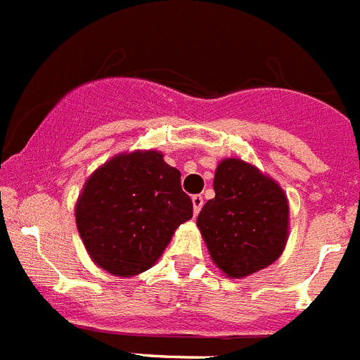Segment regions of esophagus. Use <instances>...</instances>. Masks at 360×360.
<instances>
[{
	"label": "esophagus",
	"instance_id": "1",
	"mask_svg": "<svg viewBox=\"0 0 360 360\" xmlns=\"http://www.w3.org/2000/svg\"><path fill=\"white\" fill-rule=\"evenodd\" d=\"M193 207H194V214H198L202 210L203 207V196L202 194H194L193 196Z\"/></svg>",
	"mask_w": 360,
	"mask_h": 360
}]
</instances>
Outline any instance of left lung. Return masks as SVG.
Masks as SVG:
<instances>
[{"label": "left lung", "instance_id": "1", "mask_svg": "<svg viewBox=\"0 0 360 360\" xmlns=\"http://www.w3.org/2000/svg\"><path fill=\"white\" fill-rule=\"evenodd\" d=\"M216 196L198 229L217 268L230 278L268 268L288 240L289 205L278 184L239 158H225L214 176Z\"/></svg>", "mask_w": 360, "mask_h": 360}]
</instances>
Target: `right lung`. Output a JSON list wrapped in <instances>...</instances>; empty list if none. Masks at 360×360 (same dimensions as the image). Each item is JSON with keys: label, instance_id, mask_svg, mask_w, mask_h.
Returning <instances> with one entry per match:
<instances>
[{"label": "right lung", "instance_id": "1", "mask_svg": "<svg viewBox=\"0 0 360 360\" xmlns=\"http://www.w3.org/2000/svg\"><path fill=\"white\" fill-rule=\"evenodd\" d=\"M191 217L193 202L180 186V171L158 151L110 158L91 174L77 203V226L89 255L120 276L150 269Z\"/></svg>", "mask_w": 360, "mask_h": 360}]
</instances>
